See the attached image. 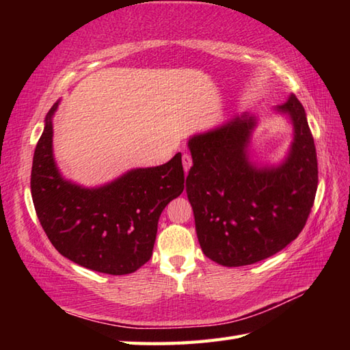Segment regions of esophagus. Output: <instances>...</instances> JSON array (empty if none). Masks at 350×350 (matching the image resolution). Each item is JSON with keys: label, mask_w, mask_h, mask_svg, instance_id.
<instances>
[{"label": "esophagus", "mask_w": 350, "mask_h": 350, "mask_svg": "<svg viewBox=\"0 0 350 350\" xmlns=\"http://www.w3.org/2000/svg\"><path fill=\"white\" fill-rule=\"evenodd\" d=\"M182 162H183V170L185 173H188V171L191 170V165H192V158L189 153H183L182 156Z\"/></svg>", "instance_id": "34e87169"}]
</instances>
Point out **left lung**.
<instances>
[{
    "mask_svg": "<svg viewBox=\"0 0 350 350\" xmlns=\"http://www.w3.org/2000/svg\"><path fill=\"white\" fill-rule=\"evenodd\" d=\"M293 128L278 163L252 161L258 114H236L188 139L187 194L204 256L236 267L257 263L295 241L317 191V158L306 109L293 93L275 107Z\"/></svg>",
    "mask_w": 350,
    "mask_h": 350,
    "instance_id": "1",
    "label": "left lung"
}]
</instances>
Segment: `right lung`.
<instances>
[{"label": "right lung", "instance_id": "right-lung-1", "mask_svg": "<svg viewBox=\"0 0 350 350\" xmlns=\"http://www.w3.org/2000/svg\"><path fill=\"white\" fill-rule=\"evenodd\" d=\"M57 100L44 117L31 168V197L51 243L66 258L109 275L132 273L152 257L158 221L185 189L182 154L158 167L132 168L87 188L62 174L54 158Z\"/></svg>", "mask_w": 350, "mask_h": 350}]
</instances>
